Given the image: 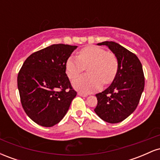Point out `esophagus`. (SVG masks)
Listing matches in <instances>:
<instances>
[{
    "label": "esophagus",
    "mask_w": 160,
    "mask_h": 160,
    "mask_svg": "<svg viewBox=\"0 0 160 160\" xmlns=\"http://www.w3.org/2000/svg\"><path fill=\"white\" fill-rule=\"evenodd\" d=\"M78 95H80V96H82V97H86L87 96V94H85V93H82V92H78Z\"/></svg>",
    "instance_id": "esophagus-1"
}]
</instances>
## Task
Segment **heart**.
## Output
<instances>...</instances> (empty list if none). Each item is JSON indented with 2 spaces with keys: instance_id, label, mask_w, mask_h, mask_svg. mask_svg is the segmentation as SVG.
Segmentation results:
<instances>
[{
  "instance_id": "obj_1",
  "label": "heart",
  "mask_w": 160,
  "mask_h": 160,
  "mask_svg": "<svg viewBox=\"0 0 160 160\" xmlns=\"http://www.w3.org/2000/svg\"><path fill=\"white\" fill-rule=\"evenodd\" d=\"M88 66V74L78 77L73 80L75 89L89 92L100 89L102 82L108 84L115 78L118 71V59L113 52L98 47L82 49L78 57L71 56L66 62V73L74 79Z\"/></svg>"
}]
</instances>
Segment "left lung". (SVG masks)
<instances>
[{"label": "left lung", "instance_id": "obj_1", "mask_svg": "<svg viewBox=\"0 0 160 160\" xmlns=\"http://www.w3.org/2000/svg\"><path fill=\"white\" fill-rule=\"evenodd\" d=\"M105 45L118 59V71L112 83L96 94L95 112L109 123L122 122L135 111L144 88V76L140 60L127 49L113 41L98 43Z\"/></svg>", "mask_w": 160, "mask_h": 160}]
</instances>
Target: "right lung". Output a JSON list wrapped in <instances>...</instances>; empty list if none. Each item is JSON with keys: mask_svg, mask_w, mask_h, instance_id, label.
Returning a JSON list of instances; mask_svg holds the SVG:
<instances>
[{"mask_svg": "<svg viewBox=\"0 0 160 160\" xmlns=\"http://www.w3.org/2000/svg\"><path fill=\"white\" fill-rule=\"evenodd\" d=\"M77 46L53 44L26 58L17 78L22 108L40 126L58 123L77 95L66 74V62Z\"/></svg>", "mask_w": 160, "mask_h": 160, "instance_id": "add662e5", "label": "right lung"}]
</instances>
